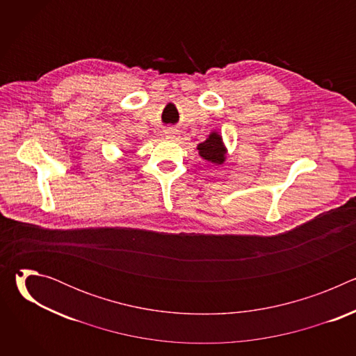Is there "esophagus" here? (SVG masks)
<instances>
[{"instance_id": "1", "label": "esophagus", "mask_w": 356, "mask_h": 356, "mask_svg": "<svg viewBox=\"0 0 356 356\" xmlns=\"http://www.w3.org/2000/svg\"><path fill=\"white\" fill-rule=\"evenodd\" d=\"M163 134H165L166 139H170V140L176 139V136H177V131H176L175 128H166V129L163 131Z\"/></svg>"}]
</instances>
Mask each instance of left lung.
I'll return each mask as SVG.
<instances>
[{
  "label": "left lung",
  "mask_w": 356,
  "mask_h": 356,
  "mask_svg": "<svg viewBox=\"0 0 356 356\" xmlns=\"http://www.w3.org/2000/svg\"><path fill=\"white\" fill-rule=\"evenodd\" d=\"M200 155L206 161L213 163H222L225 161V147L222 145L221 136L218 134H211L206 142H202L197 146Z\"/></svg>",
  "instance_id": "left-lung-1"
}]
</instances>
